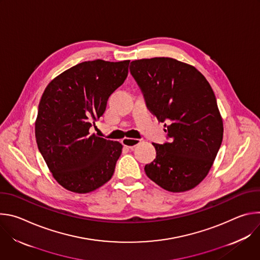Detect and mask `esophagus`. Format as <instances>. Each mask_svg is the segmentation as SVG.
<instances>
[{
	"label": "esophagus",
	"mask_w": 260,
	"mask_h": 260,
	"mask_svg": "<svg viewBox=\"0 0 260 260\" xmlns=\"http://www.w3.org/2000/svg\"><path fill=\"white\" fill-rule=\"evenodd\" d=\"M141 143V141L139 139H133V138H124L122 140V144L124 146H126L127 148H129L131 150H134L135 147L138 146Z\"/></svg>",
	"instance_id": "esophagus-1"
}]
</instances>
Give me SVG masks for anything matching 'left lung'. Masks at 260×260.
I'll list each match as a JSON object with an SVG mask.
<instances>
[{
    "mask_svg": "<svg viewBox=\"0 0 260 260\" xmlns=\"http://www.w3.org/2000/svg\"><path fill=\"white\" fill-rule=\"evenodd\" d=\"M129 70L147 108L167 123L170 139L152 143L156 157L145 166L146 175L171 192L194 188L212 168L223 138L211 85L194 67L171 57L134 60Z\"/></svg>",
    "mask_w": 260,
    "mask_h": 260,
    "instance_id": "left-lung-1",
    "label": "left lung"
}]
</instances>
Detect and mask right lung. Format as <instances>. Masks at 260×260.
<instances>
[{
	"label": "right lung",
	"instance_id": "add662e5",
	"mask_svg": "<svg viewBox=\"0 0 260 260\" xmlns=\"http://www.w3.org/2000/svg\"><path fill=\"white\" fill-rule=\"evenodd\" d=\"M129 60L83 61L62 72L45 88L35 135L53 178L76 193L91 192L113 176L122 145L90 135L109 96L126 79Z\"/></svg>",
	"mask_w": 260,
	"mask_h": 260
}]
</instances>
